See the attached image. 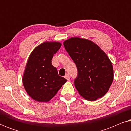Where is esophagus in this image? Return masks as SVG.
<instances>
[{
    "label": "esophagus",
    "mask_w": 131,
    "mask_h": 131,
    "mask_svg": "<svg viewBox=\"0 0 131 131\" xmlns=\"http://www.w3.org/2000/svg\"><path fill=\"white\" fill-rule=\"evenodd\" d=\"M64 78H65L67 80H70V76H69V74H66L65 75V76H64Z\"/></svg>",
    "instance_id": "1"
}]
</instances>
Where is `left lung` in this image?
Masks as SVG:
<instances>
[{
    "label": "left lung",
    "instance_id": "obj_1",
    "mask_svg": "<svg viewBox=\"0 0 131 131\" xmlns=\"http://www.w3.org/2000/svg\"><path fill=\"white\" fill-rule=\"evenodd\" d=\"M64 48L77 67L74 86L79 94L88 101H95L108 92L113 80V68L104 52L92 41L71 37Z\"/></svg>",
    "mask_w": 131,
    "mask_h": 131
}]
</instances>
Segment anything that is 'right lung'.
<instances>
[{
    "mask_svg": "<svg viewBox=\"0 0 131 131\" xmlns=\"http://www.w3.org/2000/svg\"><path fill=\"white\" fill-rule=\"evenodd\" d=\"M61 46L60 42H43L36 47L28 57L23 83L27 93L35 101H49L67 81L59 76L51 62Z\"/></svg>",
    "mask_w": 131,
    "mask_h": 131,
    "instance_id": "right-lung-1",
    "label": "right lung"
}]
</instances>
